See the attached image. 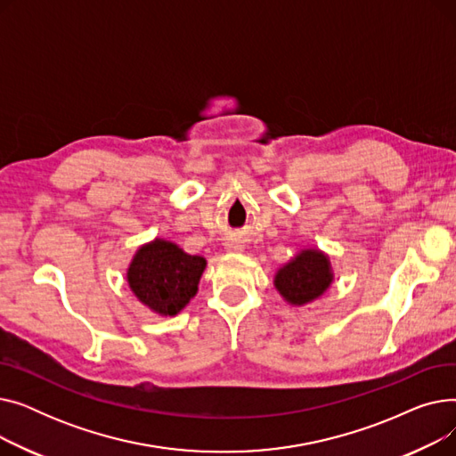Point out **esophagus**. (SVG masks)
<instances>
[{
	"mask_svg": "<svg viewBox=\"0 0 456 456\" xmlns=\"http://www.w3.org/2000/svg\"><path fill=\"white\" fill-rule=\"evenodd\" d=\"M229 248H231V249H238V246H229Z\"/></svg>",
	"mask_w": 456,
	"mask_h": 456,
	"instance_id": "34e87169",
	"label": "esophagus"
}]
</instances>
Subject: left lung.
<instances>
[{"instance_id": "obj_1", "label": "left lung", "mask_w": 456, "mask_h": 456, "mask_svg": "<svg viewBox=\"0 0 456 456\" xmlns=\"http://www.w3.org/2000/svg\"><path fill=\"white\" fill-rule=\"evenodd\" d=\"M332 281L329 258L318 249L301 251L275 275V289L294 305H305L320 297Z\"/></svg>"}]
</instances>
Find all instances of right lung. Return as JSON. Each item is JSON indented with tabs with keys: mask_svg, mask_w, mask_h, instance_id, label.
<instances>
[{
	"mask_svg": "<svg viewBox=\"0 0 456 456\" xmlns=\"http://www.w3.org/2000/svg\"><path fill=\"white\" fill-rule=\"evenodd\" d=\"M207 266L203 256L188 255L175 244L157 240L134 255L127 281L134 296L157 314L175 316L196 296Z\"/></svg>",
	"mask_w": 456,
	"mask_h": 456,
	"instance_id": "1",
	"label": "right lung"
}]
</instances>
